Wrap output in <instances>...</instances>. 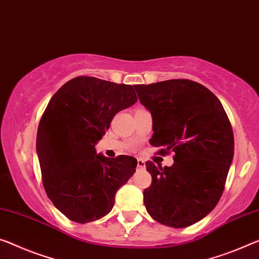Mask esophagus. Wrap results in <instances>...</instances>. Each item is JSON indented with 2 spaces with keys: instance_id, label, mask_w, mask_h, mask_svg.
Returning a JSON list of instances; mask_svg holds the SVG:
<instances>
[{
  "instance_id": "34e87169",
  "label": "esophagus",
  "mask_w": 259,
  "mask_h": 259,
  "mask_svg": "<svg viewBox=\"0 0 259 259\" xmlns=\"http://www.w3.org/2000/svg\"><path fill=\"white\" fill-rule=\"evenodd\" d=\"M138 166L141 169H143L146 166V163L142 160V158H138Z\"/></svg>"
}]
</instances>
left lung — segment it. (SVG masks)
Masks as SVG:
<instances>
[{
	"instance_id": "8db88e82",
	"label": "left lung",
	"mask_w": 259,
	"mask_h": 259,
	"mask_svg": "<svg viewBox=\"0 0 259 259\" xmlns=\"http://www.w3.org/2000/svg\"><path fill=\"white\" fill-rule=\"evenodd\" d=\"M150 111L158 154L175 153L171 166L147 161L152 184L143 191L147 212L162 225L183 228L215 207L234 156V134L221 102L191 79L134 85Z\"/></svg>"
}]
</instances>
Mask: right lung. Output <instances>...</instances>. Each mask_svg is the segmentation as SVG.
Segmentation results:
<instances>
[{
    "label": "right lung",
    "instance_id": "right-lung-1",
    "mask_svg": "<svg viewBox=\"0 0 259 259\" xmlns=\"http://www.w3.org/2000/svg\"><path fill=\"white\" fill-rule=\"evenodd\" d=\"M138 101L132 85L78 76L65 83L44 111L37 153L47 197L63 215L87 224L106 215L137 158L96 154L95 145L119 111Z\"/></svg>",
    "mask_w": 259,
    "mask_h": 259
}]
</instances>
